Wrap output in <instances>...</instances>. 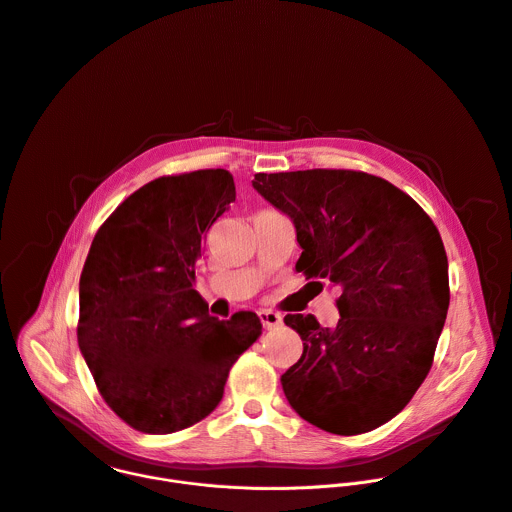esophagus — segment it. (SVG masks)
I'll use <instances>...</instances> for the list:
<instances>
[{"label":"esophagus","mask_w":512,"mask_h":512,"mask_svg":"<svg viewBox=\"0 0 512 512\" xmlns=\"http://www.w3.org/2000/svg\"><path fill=\"white\" fill-rule=\"evenodd\" d=\"M259 317H261V323H263L265 329H275V327H279L283 323V317L279 313L271 311V309L259 311Z\"/></svg>","instance_id":"34e87169"}]
</instances>
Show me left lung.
<instances>
[{
  "label": "left lung",
  "instance_id": "8db88e82",
  "mask_svg": "<svg viewBox=\"0 0 512 512\" xmlns=\"http://www.w3.org/2000/svg\"><path fill=\"white\" fill-rule=\"evenodd\" d=\"M253 187L293 221L309 285L341 289L333 329L313 315L285 317L303 339L281 377L289 405L335 435L385 425L429 375L447 319L439 229L407 193L363 171L257 173Z\"/></svg>",
  "mask_w": 512,
  "mask_h": 512
}]
</instances>
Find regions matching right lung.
<instances>
[{"label": "right lung", "mask_w": 512, "mask_h": 512, "mask_svg": "<svg viewBox=\"0 0 512 512\" xmlns=\"http://www.w3.org/2000/svg\"><path fill=\"white\" fill-rule=\"evenodd\" d=\"M233 201L225 169L159 177L111 213L87 253L79 351L111 411L141 433L205 419L261 335L255 313L219 321L193 289L207 231Z\"/></svg>", "instance_id": "right-lung-1"}]
</instances>
